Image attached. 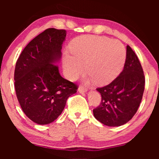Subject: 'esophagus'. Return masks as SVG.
<instances>
[{"label": "esophagus", "instance_id": "34e87169", "mask_svg": "<svg viewBox=\"0 0 159 159\" xmlns=\"http://www.w3.org/2000/svg\"><path fill=\"white\" fill-rule=\"evenodd\" d=\"M78 91H79V92L81 93H86L87 91H88V89L85 88H84L83 86H80L79 88H78Z\"/></svg>", "mask_w": 159, "mask_h": 159}]
</instances>
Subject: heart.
<instances>
[{
  "label": "heart",
  "mask_w": 159,
  "mask_h": 159,
  "mask_svg": "<svg viewBox=\"0 0 159 159\" xmlns=\"http://www.w3.org/2000/svg\"><path fill=\"white\" fill-rule=\"evenodd\" d=\"M71 54L64 57L65 75L75 80L85 69L89 73L88 81L106 85L117 77L122 70L127 56L125 45L120 41L102 36L85 35L71 43Z\"/></svg>",
  "instance_id": "1"
}]
</instances>
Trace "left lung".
<instances>
[{"mask_svg": "<svg viewBox=\"0 0 159 159\" xmlns=\"http://www.w3.org/2000/svg\"><path fill=\"white\" fill-rule=\"evenodd\" d=\"M145 81L140 61L127 45L123 71L109 84L96 89L102 100L93 109L95 118L109 127H119L128 122L136 114L142 101Z\"/></svg>", "mask_w": 159, "mask_h": 159, "instance_id": "left-lung-1", "label": "left lung"}]
</instances>
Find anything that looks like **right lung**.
Returning <instances> with one entry per match:
<instances>
[{
  "mask_svg": "<svg viewBox=\"0 0 159 159\" xmlns=\"http://www.w3.org/2000/svg\"><path fill=\"white\" fill-rule=\"evenodd\" d=\"M66 36L65 30H45L28 43L15 66L17 99L26 116L38 125L56 120L67 98L77 93V84L58 71L57 62Z\"/></svg>",
  "mask_w": 159,
  "mask_h": 159,
  "instance_id": "right-lung-1",
  "label": "right lung"
}]
</instances>
